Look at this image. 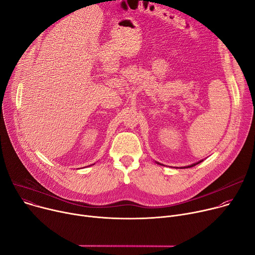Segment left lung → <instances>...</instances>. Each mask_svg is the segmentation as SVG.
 I'll return each mask as SVG.
<instances>
[{"label":"left lung","instance_id":"left-lung-1","mask_svg":"<svg viewBox=\"0 0 255 255\" xmlns=\"http://www.w3.org/2000/svg\"><path fill=\"white\" fill-rule=\"evenodd\" d=\"M201 161H202V160H200V161H198V163H196V164H193V165H190V166H187V167H184V168H183V169H185V168H191V167H194V166H196V165H197V164H199V163H201ZM157 164H158V165H160V164H159V163H157Z\"/></svg>","mask_w":255,"mask_h":255}]
</instances>
